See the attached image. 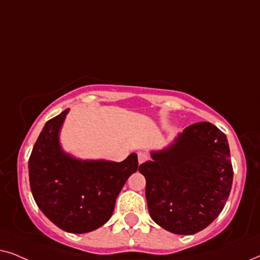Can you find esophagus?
<instances>
[{
  "label": "esophagus",
  "mask_w": 260,
  "mask_h": 260,
  "mask_svg": "<svg viewBox=\"0 0 260 260\" xmlns=\"http://www.w3.org/2000/svg\"><path fill=\"white\" fill-rule=\"evenodd\" d=\"M149 159V155L145 154V152H138V163H144L145 161H148Z\"/></svg>",
  "instance_id": "1"
}]
</instances>
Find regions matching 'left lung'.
<instances>
[{"instance_id": "left-lung-1", "label": "left lung", "mask_w": 260, "mask_h": 260, "mask_svg": "<svg viewBox=\"0 0 260 260\" xmlns=\"http://www.w3.org/2000/svg\"><path fill=\"white\" fill-rule=\"evenodd\" d=\"M140 166L151 219L175 234L198 233L229 199L233 168L226 135L208 122L187 126L168 148Z\"/></svg>"}]
</instances>
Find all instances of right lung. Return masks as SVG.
Segmentation results:
<instances>
[{
    "label": "right lung",
    "instance_id": "add662e5",
    "mask_svg": "<svg viewBox=\"0 0 260 260\" xmlns=\"http://www.w3.org/2000/svg\"><path fill=\"white\" fill-rule=\"evenodd\" d=\"M69 111L49 119L35 142L28 161L29 183L39 208L54 225L70 233H87L111 218L138 161L135 152L123 162L81 161L66 154L59 133Z\"/></svg>",
    "mask_w": 260,
    "mask_h": 260
}]
</instances>
